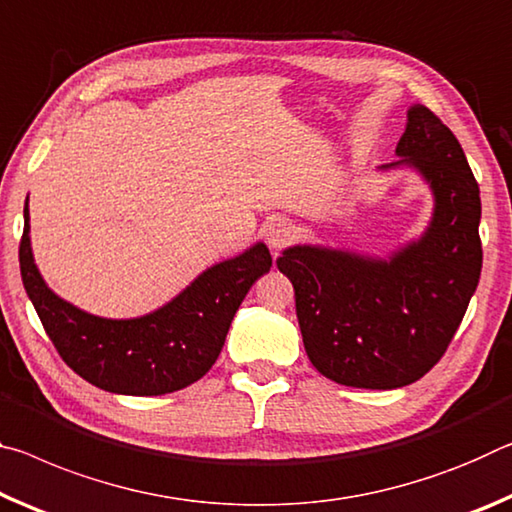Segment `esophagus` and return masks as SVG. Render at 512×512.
<instances>
[{
	"label": "esophagus",
	"mask_w": 512,
	"mask_h": 512,
	"mask_svg": "<svg viewBox=\"0 0 512 512\" xmlns=\"http://www.w3.org/2000/svg\"><path fill=\"white\" fill-rule=\"evenodd\" d=\"M295 226H292L288 220H272L265 226V240L274 251H279L288 245V242L295 238Z\"/></svg>",
	"instance_id": "esophagus-1"
}]
</instances>
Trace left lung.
Listing matches in <instances>:
<instances>
[{"label": "left lung", "mask_w": 512, "mask_h": 512, "mask_svg": "<svg viewBox=\"0 0 512 512\" xmlns=\"http://www.w3.org/2000/svg\"><path fill=\"white\" fill-rule=\"evenodd\" d=\"M379 172L413 170L433 195L431 222L388 256L322 245L283 249L297 320L315 370L340 385L404 388L445 354L479 286L481 197L463 147L429 108H408L406 131Z\"/></svg>", "instance_id": "8db88e82"}]
</instances>
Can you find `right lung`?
<instances>
[{"mask_svg": "<svg viewBox=\"0 0 512 512\" xmlns=\"http://www.w3.org/2000/svg\"><path fill=\"white\" fill-rule=\"evenodd\" d=\"M29 197L24 201L20 272L49 340L81 379L115 395L156 397L199 381L220 356L242 299L270 272L265 242L206 267L156 311L111 320L81 311L47 286L31 251Z\"/></svg>", "mask_w": 512, "mask_h": 512, "instance_id": "obj_1", "label": "right lung"}]
</instances>
